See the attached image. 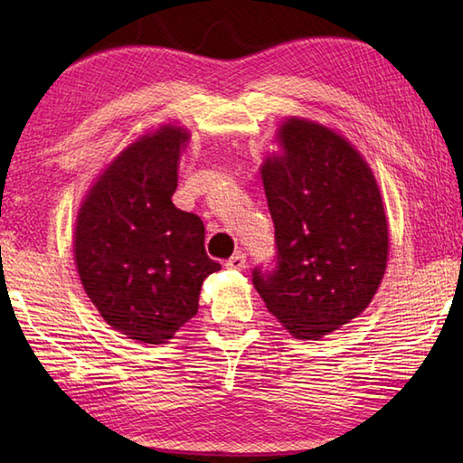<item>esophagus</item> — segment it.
Instances as JSON below:
<instances>
[{"mask_svg": "<svg viewBox=\"0 0 463 463\" xmlns=\"http://www.w3.org/2000/svg\"><path fill=\"white\" fill-rule=\"evenodd\" d=\"M224 267L229 270H242L244 267H247V257H244L242 252H237L234 257H231L229 260L224 262Z\"/></svg>", "mask_w": 463, "mask_h": 463, "instance_id": "esophagus-1", "label": "esophagus"}]
</instances>
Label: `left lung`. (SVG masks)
<instances>
[{"mask_svg": "<svg viewBox=\"0 0 463 463\" xmlns=\"http://www.w3.org/2000/svg\"><path fill=\"white\" fill-rule=\"evenodd\" d=\"M260 179L279 267L252 274L267 310L298 340H320L358 318L378 292L390 229L376 176L332 127L287 117Z\"/></svg>", "mask_w": 463, "mask_h": 463, "instance_id": "obj_1", "label": "left lung"}]
</instances>
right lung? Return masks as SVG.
<instances>
[{"instance_id":"add662e5","label":"right lung","mask_w":463,"mask_h":463,"mask_svg":"<svg viewBox=\"0 0 463 463\" xmlns=\"http://www.w3.org/2000/svg\"><path fill=\"white\" fill-rule=\"evenodd\" d=\"M191 139L165 123L137 137L95 176L80 204L73 260L103 320L139 344L169 342L199 310L203 280L221 270L204 224L171 196Z\"/></svg>"}]
</instances>
